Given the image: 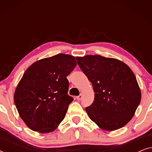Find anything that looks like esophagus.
I'll use <instances>...</instances> for the list:
<instances>
[{
    "label": "esophagus",
    "instance_id": "esophagus-1",
    "mask_svg": "<svg viewBox=\"0 0 152 152\" xmlns=\"http://www.w3.org/2000/svg\"><path fill=\"white\" fill-rule=\"evenodd\" d=\"M82 97H83V95L82 94H80V95H78V96L77 97V99L78 100H81V99H82Z\"/></svg>",
    "mask_w": 152,
    "mask_h": 152
}]
</instances>
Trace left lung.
I'll list each match as a JSON object with an SVG mask.
<instances>
[{
  "label": "left lung",
  "instance_id": "left-lung-1",
  "mask_svg": "<svg viewBox=\"0 0 152 152\" xmlns=\"http://www.w3.org/2000/svg\"><path fill=\"white\" fill-rule=\"evenodd\" d=\"M76 59L95 92L93 104L86 107L90 119L106 131L126 125L141 99L140 89L131 68L120 60L100 55Z\"/></svg>",
  "mask_w": 152,
  "mask_h": 152
}]
</instances>
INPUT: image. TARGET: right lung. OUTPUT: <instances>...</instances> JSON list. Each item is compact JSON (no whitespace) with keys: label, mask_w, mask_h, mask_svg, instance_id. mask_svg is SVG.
<instances>
[{"label":"right lung","mask_w":152,"mask_h":152,"mask_svg":"<svg viewBox=\"0 0 152 152\" xmlns=\"http://www.w3.org/2000/svg\"><path fill=\"white\" fill-rule=\"evenodd\" d=\"M77 65L73 56L59 54L32 64L24 72L14 100L20 117L30 129L53 132L65 118L73 98L66 78Z\"/></svg>","instance_id":"right-lung-1"}]
</instances>
